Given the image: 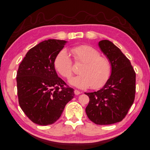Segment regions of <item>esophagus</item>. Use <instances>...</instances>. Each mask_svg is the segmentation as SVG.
<instances>
[{
    "instance_id": "obj_1",
    "label": "esophagus",
    "mask_w": 150,
    "mask_h": 150,
    "mask_svg": "<svg viewBox=\"0 0 150 150\" xmlns=\"http://www.w3.org/2000/svg\"><path fill=\"white\" fill-rule=\"evenodd\" d=\"M74 93L75 95H79L81 93V92H80V91L77 90H74Z\"/></svg>"
}]
</instances>
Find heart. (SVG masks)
<instances>
[{
  "label": "heart",
  "mask_w": 150,
  "mask_h": 150,
  "mask_svg": "<svg viewBox=\"0 0 150 150\" xmlns=\"http://www.w3.org/2000/svg\"><path fill=\"white\" fill-rule=\"evenodd\" d=\"M75 63L82 64L79 75L69 79V83L79 88H92L102 86L110 74V64L107 58L101 56L98 50L90 45H83L69 49ZM55 69L65 78H69L73 72L72 61L65 50L56 56L54 61Z\"/></svg>",
  "instance_id": "obj_1"
}]
</instances>
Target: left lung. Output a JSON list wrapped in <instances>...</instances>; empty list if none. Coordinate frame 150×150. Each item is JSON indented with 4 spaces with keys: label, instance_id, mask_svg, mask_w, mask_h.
Segmentation results:
<instances>
[{
    "label": "left lung",
    "instance_id": "1",
    "mask_svg": "<svg viewBox=\"0 0 150 150\" xmlns=\"http://www.w3.org/2000/svg\"><path fill=\"white\" fill-rule=\"evenodd\" d=\"M98 45L110 62L111 74L102 88L85 93L90 98L86 113L96 124L110 125L121 122L133 105L136 74L129 60L112 42L101 40Z\"/></svg>",
    "mask_w": 150,
    "mask_h": 150
}]
</instances>
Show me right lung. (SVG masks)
<instances>
[{
	"mask_svg": "<svg viewBox=\"0 0 150 150\" xmlns=\"http://www.w3.org/2000/svg\"><path fill=\"white\" fill-rule=\"evenodd\" d=\"M67 42L48 40L30 49L17 73L19 103L26 116L40 125L54 124L66 104L74 96V90L58 77L54 66L56 56Z\"/></svg>",
	"mask_w": 150,
	"mask_h": 150,
	"instance_id": "right-lung-1",
	"label": "right lung"
}]
</instances>
